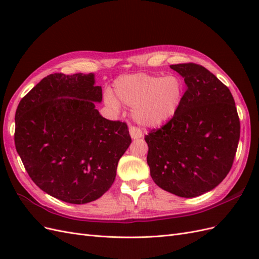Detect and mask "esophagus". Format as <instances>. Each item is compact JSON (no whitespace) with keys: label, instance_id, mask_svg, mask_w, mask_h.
<instances>
[{"label":"esophagus","instance_id":"obj_1","mask_svg":"<svg viewBox=\"0 0 259 259\" xmlns=\"http://www.w3.org/2000/svg\"><path fill=\"white\" fill-rule=\"evenodd\" d=\"M130 135L133 139H138L143 137V132L139 127L136 126H131L130 127Z\"/></svg>","mask_w":259,"mask_h":259}]
</instances>
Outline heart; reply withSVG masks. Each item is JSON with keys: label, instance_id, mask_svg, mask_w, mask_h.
Wrapping results in <instances>:
<instances>
[{"label": "heart", "instance_id": "1", "mask_svg": "<svg viewBox=\"0 0 259 259\" xmlns=\"http://www.w3.org/2000/svg\"><path fill=\"white\" fill-rule=\"evenodd\" d=\"M116 98L133 107V116L146 126H160L173 117L182 105L184 85L176 75L158 76L145 73L125 75L114 83ZM106 104L113 110L119 103L106 94Z\"/></svg>", "mask_w": 259, "mask_h": 259}]
</instances>
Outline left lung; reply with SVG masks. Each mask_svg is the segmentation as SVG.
<instances>
[{"instance_id": "8db88e82", "label": "left lung", "mask_w": 259, "mask_h": 259, "mask_svg": "<svg viewBox=\"0 0 259 259\" xmlns=\"http://www.w3.org/2000/svg\"><path fill=\"white\" fill-rule=\"evenodd\" d=\"M184 77L182 105L161 128L145 136L153 182L182 198L213 190L229 173L240 121L229 89L197 64L169 66Z\"/></svg>"}]
</instances>
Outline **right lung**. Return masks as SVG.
<instances>
[{"instance_id": "right-lung-1", "label": "right lung", "mask_w": 259, "mask_h": 259, "mask_svg": "<svg viewBox=\"0 0 259 259\" xmlns=\"http://www.w3.org/2000/svg\"><path fill=\"white\" fill-rule=\"evenodd\" d=\"M93 73L50 74L15 114V145L33 183L52 197L85 204L110 189L132 139L126 123L100 115Z\"/></svg>"}]
</instances>
